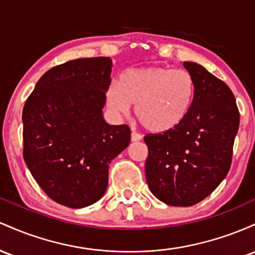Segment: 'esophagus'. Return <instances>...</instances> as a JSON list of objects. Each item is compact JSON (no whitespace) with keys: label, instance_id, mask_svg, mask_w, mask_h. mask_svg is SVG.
<instances>
[{"label":"esophagus","instance_id":"obj_1","mask_svg":"<svg viewBox=\"0 0 255 255\" xmlns=\"http://www.w3.org/2000/svg\"><path fill=\"white\" fill-rule=\"evenodd\" d=\"M139 139H142L141 133L136 132V131H132V132H131V141L136 142V141H139Z\"/></svg>","mask_w":255,"mask_h":255}]
</instances>
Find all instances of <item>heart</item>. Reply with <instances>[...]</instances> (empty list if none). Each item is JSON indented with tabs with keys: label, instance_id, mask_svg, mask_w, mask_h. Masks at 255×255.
Wrapping results in <instances>:
<instances>
[{
	"label": "heart",
	"instance_id": "b5f03b06",
	"mask_svg": "<svg viewBox=\"0 0 255 255\" xmlns=\"http://www.w3.org/2000/svg\"><path fill=\"white\" fill-rule=\"evenodd\" d=\"M195 83L189 72L161 66L130 68L106 91L108 107L117 116H128L136 104L137 119L153 132L172 130L189 113Z\"/></svg>",
	"mask_w": 255,
	"mask_h": 255
}]
</instances>
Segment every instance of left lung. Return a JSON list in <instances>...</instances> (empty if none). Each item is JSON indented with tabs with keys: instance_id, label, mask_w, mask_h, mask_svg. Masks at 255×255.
<instances>
[{
	"instance_id": "8db88e82",
	"label": "left lung",
	"mask_w": 255,
	"mask_h": 255,
	"mask_svg": "<svg viewBox=\"0 0 255 255\" xmlns=\"http://www.w3.org/2000/svg\"><path fill=\"white\" fill-rule=\"evenodd\" d=\"M183 66L195 83L193 105L178 127L144 136L145 178L160 201L188 207L210 195L230 170L240 113L224 82L196 62Z\"/></svg>"
}]
</instances>
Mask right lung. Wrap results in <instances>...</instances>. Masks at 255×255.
Returning <instances> with one entry per match:
<instances>
[{"label":"right lung","instance_id":"obj_1","mask_svg":"<svg viewBox=\"0 0 255 255\" xmlns=\"http://www.w3.org/2000/svg\"><path fill=\"white\" fill-rule=\"evenodd\" d=\"M112 67L104 56L55 66L25 102L24 160L43 191L60 205L83 208L99 201L111 161L130 143L128 125H110L104 118Z\"/></svg>","mask_w":255,"mask_h":255}]
</instances>
